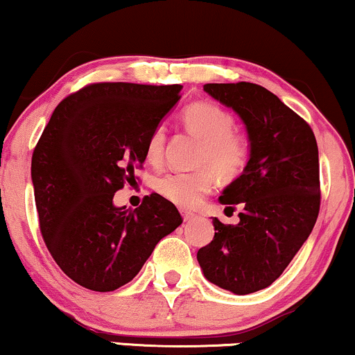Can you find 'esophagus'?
I'll use <instances>...</instances> for the list:
<instances>
[{
	"label": "esophagus",
	"mask_w": 355,
	"mask_h": 355,
	"mask_svg": "<svg viewBox=\"0 0 355 355\" xmlns=\"http://www.w3.org/2000/svg\"><path fill=\"white\" fill-rule=\"evenodd\" d=\"M182 216L185 221H190V219H195L196 214L191 213V211H182Z\"/></svg>",
	"instance_id": "esophagus-1"
}]
</instances>
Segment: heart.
<instances>
[{
	"instance_id": "1",
	"label": "heart",
	"mask_w": 355,
	"mask_h": 355,
	"mask_svg": "<svg viewBox=\"0 0 355 355\" xmlns=\"http://www.w3.org/2000/svg\"><path fill=\"white\" fill-rule=\"evenodd\" d=\"M187 131L198 137L201 149L200 165H209L218 177L231 180L244 170L249 160L250 144L244 132L234 129V118L230 111L214 103H193L182 113ZM165 129L162 125L150 132L146 146L147 159L157 162L162 157ZM214 185L213 173L208 168L196 172H170L157 180V191L182 208H191L208 195Z\"/></svg>"
}]
</instances>
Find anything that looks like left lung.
<instances>
[{
  "label": "left lung",
  "instance_id": "obj_1",
  "mask_svg": "<svg viewBox=\"0 0 355 355\" xmlns=\"http://www.w3.org/2000/svg\"><path fill=\"white\" fill-rule=\"evenodd\" d=\"M203 89L236 111L248 131L244 170L219 201L239 223L213 218L214 237L196 254L206 280L236 295L267 288L288 267L320 213L315 134L278 96L255 83H208Z\"/></svg>",
  "mask_w": 355,
  "mask_h": 355
}]
</instances>
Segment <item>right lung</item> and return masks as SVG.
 I'll return each instance as SVG.
<instances>
[{
	"mask_svg": "<svg viewBox=\"0 0 355 355\" xmlns=\"http://www.w3.org/2000/svg\"><path fill=\"white\" fill-rule=\"evenodd\" d=\"M180 92L182 85H88L58 103L35 146L31 177L40 232L62 272L85 288L113 291L131 282L183 221L157 193L134 211L113 203Z\"/></svg>",
	"mask_w": 355,
	"mask_h": 355,
	"instance_id": "add662e5",
	"label": "right lung"
}]
</instances>
